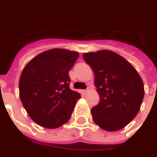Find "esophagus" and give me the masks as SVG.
<instances>
[{
	"label": "esophagus",
	"mask_w": 157,
	"mask_h": 157,
	"mask_svg": "<svg viewBox=\"0 0 157 157\" xmlns=\"http://www.w3.org/2000/svg\"><path fill=\"white\" fill-rule=\"evenodd\" d=\"M81 92L83 94H86L87 92H88V90H81Z\"/></svg>",
	"instance_id": "1"
}]
</instances>
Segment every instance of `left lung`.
I'll list each match as a JSON object with an SVG mask.
<instances>
[{
    "label": "left lung",
    "mask_w": 157,
    "mask_h": 157,
    "mask_svg": "<svg viewBox=\"0 0 157 157\" xmlns=\"http://www.w3.org/2000/svg\"><path fill=\"white\" fill-rule=\"evenodd\" d=\"M94 74L100 103L91 109L93 120L104 130L124 128L136 117L144 97V86L137 70L125 58L109 50L84 53Z\"/></svg>",
    "instance_id": "obj_1"
}]
</instances>
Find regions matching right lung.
<instances>
[{
	"label": "right lung",
	"mask_w": 157,
	"mask_h": 157,
	"mask_svg": "<svg viewBox=\"0 0 157 157\" xmlns=\"http://www.w3.org/2000/svg\"><path fill=\"white\" fill-rule=\"evenodd\" d=\"M78 57L77 52L53 48L37 55L23 69L20 100L37 124L57 128L71 118L81 94L69 88L68 72Z\"/></svg>",
	"instance_id": "1"
}]
</instances>
